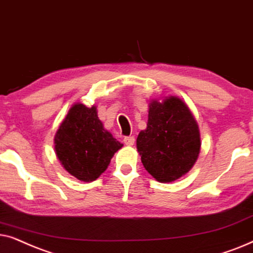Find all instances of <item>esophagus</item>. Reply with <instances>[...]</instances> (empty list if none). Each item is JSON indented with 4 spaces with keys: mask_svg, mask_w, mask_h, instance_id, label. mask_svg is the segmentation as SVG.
<instances>
[{
    "mask_svg": "<svg viewBox=\"0 0 253 253\" xmlns=\"http://www.w3.org/2000/svg\"><path fill=\"white\" fill-rule=\"evenodd\" d=\"M134 142H135V137H134V136L124 137V143L126 144V146H133Z\"/></svg>",
    "mask_w": 253,
    "mask_h": 253,
    "instance_id": "34e87169",
    "label": "esophagus"
}]
</instances>
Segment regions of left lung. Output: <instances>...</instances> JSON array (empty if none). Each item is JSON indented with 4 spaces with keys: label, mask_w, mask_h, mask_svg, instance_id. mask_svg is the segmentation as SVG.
<instances>
[{
    "label": "left lung",
    "mask_w": 253,
    "mask_h": 253,
    "mask_svg": "<svg viewBox=\"0 0 253 253\" xmlns=\"http://www.w3.org/2000/svg\"><path fill=\"white\" fill-rule=\"evenodd\" d=\"M200 130L191 110L176 96L149 103L147 128L136 139L144 169L160 183L190 171L200 154Z\"/></svg>",
    "instance_id": "left-lung-1"
}]
</instances>
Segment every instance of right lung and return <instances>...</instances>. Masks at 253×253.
<instances>
[{"instance_id": "obj_1", "label": "right lung", "mask_w": 253, "mask_h": 253, "mask_svg": "<svg viewBox=\"0 0 253 253\" xmlns=\"http://www.w3.org/2000/svg\"><path fill=\"white\" fill-rule=\"evenodd\" d=\"M123 146L104 128L97 107L81 103L70 107L54 136V149L61 166L82 181L96 180Z\"/></svg>"}]
</instances>
